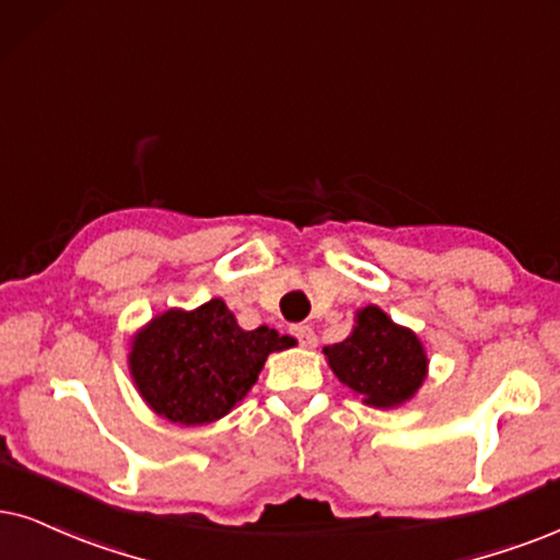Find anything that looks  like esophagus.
Wrapping results in <instances>:
<instances>
[{
    "mask_svg": "<svg viewBox=\"0 0 560 560\" xmlns=\"http://www.w3.org/2000/svg\"><path fill=\"white\" fill-rule=\"evenodd\" d=\"M292 336L296 338V341H300V346H304V349H313V346L317 343L315 330L310 328V325H294Z\"/></svg>",
    "mask_w": 560,
    "mask_h": 560,
    "instance_id": "1",
    "label": "esophagus"
}]
</instances>
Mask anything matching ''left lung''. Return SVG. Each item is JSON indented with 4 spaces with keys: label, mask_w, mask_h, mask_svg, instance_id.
Listing matches in <instances>:
<instances>
[{
    "label": "left lung",
    "mask_w": 560,
    "mask_h": 560,
    "mask_svg": "<svg viewBox=\"0 0 560 560\" xmlns=\"http://www.w3.org/2000/svg\"><path fill=\"white\" fill-rule=\"evenodd\" d=\"M332 374L372 408H398L419 393L429 359L410 328L393 323L377 304L357 313V325L341 343L325 346Z\"/></svg>",
    "instance_id": "left-lung-1"
}]
</instances>
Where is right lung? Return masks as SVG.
Returning <instances> with one entry per match:
<instances>
[{
  "instance_id": "obj_1",
  "label": "right lung",
  "mask_w": 560,
  "mask_h": 560,
  "mask_svg": "<svg viewBox=\"0 0 560 560\" xmlns=\"http://www.w3.org/2000/svg\"><path fill=\"white\" fill-rule=\"evenodd\" d=\"M294 346L268 325L243 330L222 300L167 310L131 338L129 372L162 419L201 427L228 416L256 385L268 353Z\"/></svg>"
}]
</instances>
